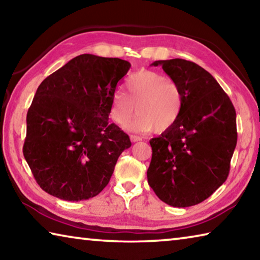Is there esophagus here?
Masks as SVG:
<instances>
[{
	"instance_id": "34e87169",
	"label": "esophagus",
	"mask_w": 260,
	"mask_h": 260,
	"mask_svg": "<svg viewBox=\"0 0 260 260\" xmlns=\"http://www.w3.org/2000/svg\"><path fill=\"white\" fill-rule=\"evenodd\" d=\"M131 141L132 142H138V141H142V138L141 136H138V135H131Z\"/></svg>"
}]
</instances>
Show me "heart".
Masks as SVG:
<instances>
[{"label":"heart","mask_w":260,"mask_h":260,"mask_svg":"<svg viewBox=\"0 0 260 260\" xmlns=\"http://www.w3.org/2000/svg\"><path fill=\"white\" fill-rule=\"evenodd\" d=\"M128 96L117 90L112 96L110 116L119 126H125L138 111L139 117L128 128L134 132H164L172 127L181 112L182 99L178 86L161 74L139 71L127 79Z\"/></svg>","instance_id":"1"}]
</instances>
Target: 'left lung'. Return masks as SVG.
Wrapping results in <instances>:
<instances>
[{"instance_id":"left-lung-1","label":"left lung","mask_w":260,"mask_h":260,"mask_svg":"<svg viewBox=\"0 0 260 260\" xmlns=\"http://www.w3.org/2000/svg\"><path fill=\"white\" fill-rule=\"evenodd\" d=\"M178 86L179 119L150 140L152 157L147 177L158 199L187 208L210 197L226 181L237 132L232 101L203 68L181 58L156 60Z\"/></svg>"}]
</instances>
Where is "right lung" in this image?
Segmentation results:
<instances>
[{
    "instance_id": "obj_1",
    "label": "right lung",
    "mask_w": 260,
    "mask_h": 260,
    "mask_svg": "<svg viewBox=\"0 0 260 260\" xmlns=\"http://www.w3.org/2000/svg\"><path fill=\"white\" fill-rule=\"evenodd\" d=\"M131 64L90 54L74 57L39 86L26 117L24 157L43 190L64 201L103 190L128 135L109 122L117 83Z\"/></svg>"
}]
</instances>
